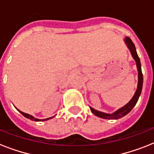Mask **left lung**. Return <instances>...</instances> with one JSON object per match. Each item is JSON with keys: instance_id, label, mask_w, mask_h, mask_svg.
<instances>
[{"instance_id": "left-lung-1", "label": "left lung", "mask_w": 154, "mask_h": 154, "mask_svg": "<svg viewBox=\"0 0 154 154\" xmlns=\"http://www.w3.org/2000/svg\"><path fill=\"white\" fill-rule=\"evenodd\" d=\"M125 42L127 45L128 49H129V51L131 53V55L133 57L135 61H136L137 68V72H138V83H137V90L134 94V97H132V99L129 102L127 103L126 105H124L123 107H122L119 109H117V111H115L112 113H105V112H100L98 110H96L90 107V110L92 112L97 116L98 117L101 118H104V119H109V120H117L119 118H122L126 114H128L132 109L137 104L140 95H141V89H142V85H143V75H142V72H141V61H140V58L137 56V53L136 51V48L135 45L131 41V39L129 37H125Z\"/></svg>"}]
</instances>
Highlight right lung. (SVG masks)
I'll return each instance as SVG.
<instances>
[{"label":"right lung","instance_id":"obj_1","mask_svg":"<svg viewBox=\"0 0 154 154\" xmlns=\"http://www.w3.org/2000/svg\"><path fill=\"white\" fill-rule=\"evenodd\" d=\"M18 111L21 113V114L24 116V117H25L26 118H28V119H30L31 121H35V122H42V121H47V120H49V119H51V118H53V117H49V118H46V119H37V118H35L33 116H32V115H30V114H28V113H25V112H21L20 110L18 109Z\"/></svg>","mask_w":154,"mask_h":154}]
</instances>
